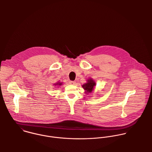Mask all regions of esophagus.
<instances>
[{
    "mask_svg": "<svg viewBox=\"0 0 152 152\" xmlns=\"http://www.w3.org/2000/svg\"><path fill=\"white\" fill-rule=\"evenodd\" d=\"M69 84H71V85H75V81H70L69 82Z\"/></svg>",
    "mask_w": 152,
    "mask_h": 152,
    "instance_id": "esophagus-1",
    "label": "esophagus"
}]
</instances>
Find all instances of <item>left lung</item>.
<instances>
[{"label":"left lung","instance_id":"8db88e82","mask_svg":"<svg viewBox=\"0 0 152 152\" xmlns=\"http://www.w3.org/2000/svg\"><path fill=\"white\" fill-rule=\"evenodd\" d=\"M87 81V83L83 84L82 86V87L85 90V93L86 94H88L94 91L95 87L96 86V83L91 78H89Z\"/></svg>","mask_w":152,"mask_h":152}]
</instances>
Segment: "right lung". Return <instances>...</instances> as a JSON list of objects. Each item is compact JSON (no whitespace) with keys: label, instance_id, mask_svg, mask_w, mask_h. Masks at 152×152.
Returning a JSON list of instances; mask_svg holds the SVG:
<instances>
[{"label":"right lung","instance_id":"obj_1","mask_svg":"<svg viewBox=\"0 0 152 152\" xmlns=\"http://www.w3.org/2000/svg\"><path fill=\"white\" fill-rule=\"evenodd\" d=\"M63 84V83H61V82H58V83H56L55 84H54V86H55V87H59V86H62Z\"/></svg>","mask_w":152,"mask_h":152}]
</instances>
